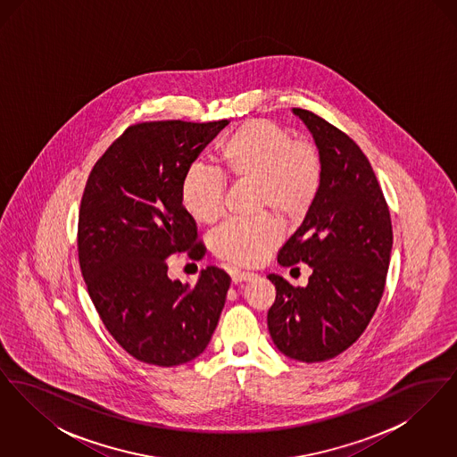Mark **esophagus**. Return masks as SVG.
<instances>
[{
    "label": "esophagus",
    "instance_id": "34e87169",
    "mask_svg": "<svg viewBox=\"0 0 457 457\" xmlns=\"http://www.w3.org/2000/svg\"><path fill=\"white\" fill-rule=\"evenodd\" d=\"M255 278H257V274H255V272H245V270H235V272H233V276H231L233 284L245 283V281H253Z\"/></svg>",
    "mask_w": 457,
    "mask_h": 457
}]
</instances>
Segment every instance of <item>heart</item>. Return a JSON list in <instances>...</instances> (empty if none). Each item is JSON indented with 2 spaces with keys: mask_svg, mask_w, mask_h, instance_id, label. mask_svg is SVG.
Here are the masks:
<instances>
[{
  "mask_svg": "<svg viewBox=\"0 0 457 457\" xmlns=\"http://www.w3.org/2000/svg\"><path fill=\"white\" fill-rule=\"evenodd\" d=\"M219 171L194 166L181 179V204L188 216L214 224L224 212L228 178L252 187L253 212H269L283 222H298L310 212L322 187V159L317 147L270 120H248L218 147ZM274 219L261 214L219 228L212 248L235 265H257L279 243Z\"/></svg>",
  "mask_w": 457,
  "mask_h": 457,
  "instance_id": "b5f03b06",
  "label": "heart"
}]
</instances>
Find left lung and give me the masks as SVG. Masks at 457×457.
<instances>
[{
  "label": "left lung",
  "instance_id": "1",
  "mask_svg": "<svg viewBox=\"0 0 457 457\" xmlns=\"http://www.w3.org/2000/svg\"><path fill=\"white\" fill-rule=\"evenodd\" d=\"M322 159V187L278 262H304L312 276L295 287L278 274L267 327L287 358L317 363L341 354L365 332L384 295L391 261L389 207L367 155L345 131L295 108Z\"/></svg>",
  "mask_w": 457,
  "mask_h": 457
}]
</instances>
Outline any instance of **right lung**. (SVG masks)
I'll return each instance as SVG.
<instances>
[{
  "label": "right lung",
  "mask_w": 457,
  "mask_h": 457,
  "mask_svg": "<svg viewBox=\"0 0 457 457\" xmlns=\"http://www.w3.org/2000/svg\"><path fill=\"white\" fill-rule=\"evenodd\" d=\"M228 120L145 121L94 164L79 212V262L88 296L114 341L138 361L178 367L207 348L231 278L216 265L195 286L171 281L174 253L205 246L181 204V179Z\"/></svg>",
  "instance_id": "1"
}]
</instances>
